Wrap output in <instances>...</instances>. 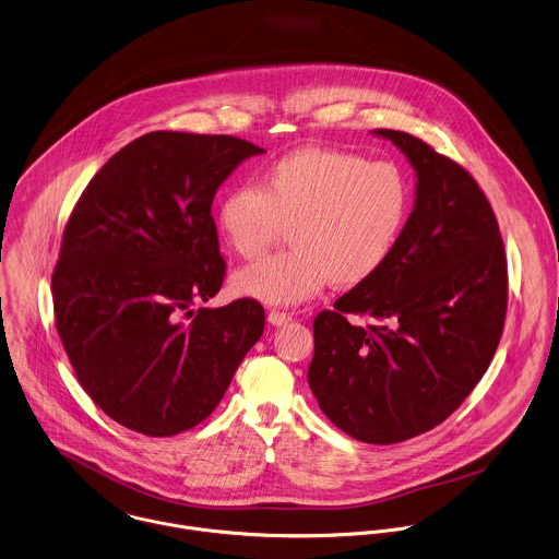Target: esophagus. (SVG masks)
<instances>
[{
  "mask_svg": "<svg viewBox=\"0 0 559 559\" xmlns=\"http://www.w3.org/2000/svg\"><path fill=\"white\" fill-rule=\"evenodd\" d=\"M267 322H270L272 326H285V324L292 322V316H289V313H283V311H270V313H267Z\"/></svg>",
  "mask_w": 559,
  "mask_h": 559,
  "instance_id": "1",
  "label": "esophagus"
}]
</instances>
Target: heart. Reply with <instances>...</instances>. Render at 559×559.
Returning a JSON list of instances; mask_svg holds the SVG:
<instances>
[{"instance_id": "heart-1", "label": "heart", "mask_w": 559, "mask_h": 559, "mask_svg": "<svg viewBox=\"0 0 559 559\" xmlns=\"http://www.w3.org/2000/svg\"><path fill=\"white\" fill-rule=\"evenodd\" d=\"M411 214V186L389 162L307 146L270 162L259 186L226 192L214 221L224 243L250 259L292 226V250L259 259L230 278L233 294L267 307L352 289L391 259Z\"/></svg>"}]
</instances>
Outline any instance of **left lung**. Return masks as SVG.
<instances>
[{
    "instance_id": "1",
    "label": "left lung",
    "mask_w": 559,
    "mask_h": 559,
    "mask_svg": "<svg viewBox=\"0 0 559 559\" xmlns=\"http://www.w3.org/2000/svg\"><path fill=\"white\" fill-rule=\"evenodd\" d=\"M373 135L413 166L415 205L384 267L316 318L309 386L338 430L391 445L445 421L481 380L503 331L508 267L495 214L462 166L411 133Z\"/></svg>"
}]
</instances>
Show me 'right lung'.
<instances>
[{"mask_svg":"<svg viewBox=\"0 0 559 559\" xmlns=\"http://www.w3.org/2000/svg\"><path fill=\"white\" fill-rule=\"evenodd\" d=\"M261 153L233 135L151 131L104 164L69 218L56 329L84 391L133 432L173 437L207 419L263 333L254 300L192 309L223 285L214 197Z\"/></svg>","mask_w":559,"mask_h":559,"instance_id":"right-lung-1","label":"right lung"}]
</instances>
